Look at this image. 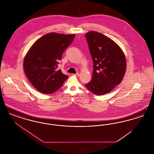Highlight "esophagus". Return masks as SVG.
<instances>
[{
    "label": "esophagus",
    "mask_w": 154,
    "mask_h": 154,
    "mask_svg": "<svg viewBox=\"0 0 154 154\" xmlns=\"http://www.w3.org/2000/svg\"><path fill=\"white\" fill-rule=\"evenodd\" d=\"M74 75H75V76H77V77H79V76H80V73H77L74 74Z\"/></svg>",
    "instance_id": "esophagus-1"
}]
</instances>
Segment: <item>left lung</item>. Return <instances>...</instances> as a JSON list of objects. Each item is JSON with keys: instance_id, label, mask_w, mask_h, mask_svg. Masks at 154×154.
I'll list each match as a JSON object with an SVG mask.
<instances>
[{"instance_id": "left-lung-1", "label": "left lung", "mask_w": 154, "mask_h": 154, "mask_svg": "<svg viewBox=\"0 0 154 154\" xmlns=\"http://www.w3.org/2000/svg\"><path fill=\"white\" fill-rule=\"evenodd\" d=\"M85 36L94 63L92 80L85 87L96 95L107 94L124 79L126 69L124 52L102 33L89 31Z\"/></svg>"}]
</instances>
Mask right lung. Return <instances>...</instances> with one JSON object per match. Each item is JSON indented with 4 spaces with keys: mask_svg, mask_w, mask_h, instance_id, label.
I'll use <instances>...</instances> for the list:
<instances>
[{
    "mask_svg": "<svg viewBox=\"0 0 154 154\" xmlns=\"http://www.w3.org/2000/svg\"><path fill=\"white\" fill-rule=\"evenodd\" d=\"M74 37L73 34L49 33L37 40L27 52L23 59L24 72L40 92L51 94L67 79L68 76L57 68L63 52Z\"/></svg>",
    "mask_w": 154,
    "mask_h": 154,
    "instance_id": "right-lung-1",
    "label": "right lung"
}]
</instances>
